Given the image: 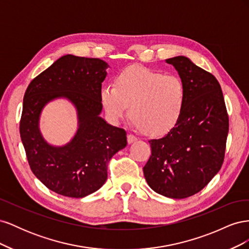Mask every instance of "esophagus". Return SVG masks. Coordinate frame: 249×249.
Here are the masks:
<instances>
[{"mask_svg":"<svg viewBox=\"0 0 249 249\" xmlns=\"http://www.w3.org/2000/svg\"><path fill=\"white\" fill-rule=\"evenodd\" d=\"M127 143H130V144H131V143H133V142H135V141H136L137 140V138L136 137H135L134 136V135H132V134H129V135H127Z\"/></svg>","mask_w":249,"mask_h":249,"instance_id":"esophagus-1","label":"esophagus"}]
</instances>
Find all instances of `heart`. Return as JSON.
I'll return each mask as SVG.
<instances>
[{
    "label": "heart",
    "instance_id": "b5f03b06",
    "mask_svg": "<svg viewBox=\"0 0 249 249\" xmlns=\"http://www.w3.org/2000/svg\"><path fill=\"white\" fill-rule=\"evenodd\" d=\"M100 95L111 122H120L130 106L134 124L153 136L173 129L186 104V88L178 77L138 65L120 71L115 85H104Z\"/></svg>",
    "mask_w": 249,
    "mask_h": 249
}]
</instances>
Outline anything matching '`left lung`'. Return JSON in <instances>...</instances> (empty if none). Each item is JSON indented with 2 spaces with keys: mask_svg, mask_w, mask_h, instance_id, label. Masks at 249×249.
I'll return each instance as SVG.
<instances>
[{
  "mask_svg": "<svg viewBox=\"0 0 249 249\" xmlns=\"http://www.w3.org/2000/svg\"><path fill=\"white\" fill-rule=\"evenodd\" d=\"M175 66L186 88L178 123L163 138L148 141L152 156L143 173L152 189L169 198H186L205 188L220 170L229 116L220 84L189 58L165 60Z\"/></svg>",
  "mask_w": 249,
  "mask_h": 249,
  "instance_id": "left-lung-1",
  "label": "left lung"
}]
</instances>
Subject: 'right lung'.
Masks as SVG:
<instances>
[{"instance_id":"obj_1","label":"right lung","mask_w":249,"mask_h":249,"mask_svg":"<svg viewBox=\"0 0 249 249\" xmlns=\"http://www.w3.org/2000/svg\"><path fill=\"white\" fill-rule=\"evenodd\" d=\"M108 67L101 59L66 55L26 90L19 134L30 168L44 186L63 196L81 198L99 190L107 179L111 158L126 146L125 131L100 116V92ZM57 98L69 99L78 115L76 134L62 147L50 145L39 129L42 109Z\"/></svg>"}]
</instances>
